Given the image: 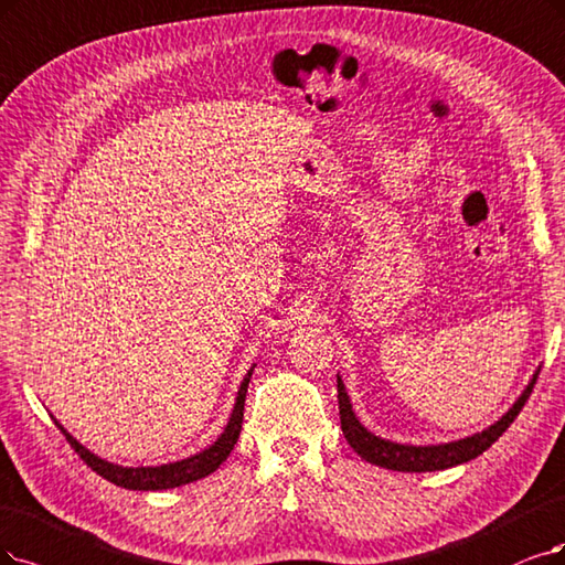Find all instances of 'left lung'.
<instances>
[{"label":"left lung","instance_id":"obj_1","mask_svg":"<svg viewBox=\"0 0 565 565\" xmlns=\"http://www.w3.org/2000/svg\"><path fill=\"white\" fill-rule=\"evenodd\" d=\"M540 374V367L531 377L529 386L521 391L514 405L500 416L495 424L484 428L482 433H475L463 437V440H454V443H443V445H401L393 440H384V437L374 435L367 430L361 422L356 412L351 407V398L347 393V386L342 377L338 374V401H340V422H342V433L347 437L349 447L356 451L363 461L380 466L386 470H398V472H435V470H447L454 466H461L472 461L479 454H484L500 435H503L510 424L516 419L521 407L526 405L529 395L535 386V380Z\"/></svg>","mask_w":565,"mask_h":565}]
</instances>
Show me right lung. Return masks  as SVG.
<instances>
[{
  "mask_svg": "<svg viewBox=\"0 0 565 565\" xmlns=\"http://www.w3.org/2000/svg\"><path fill=\"white\" fill-rule=\"evenodd\" d=\"M254 367L256 365H250V370L244 374V380L237 391V398H235V407H233V412H230V419H227L223 433L216 437V443L193 456L181 458V461L162 463V466H137V468L104 461V458H99L97 454L83 447L76 437H72V433H67V428L62 426L57 419H53V422L62 430V435L67 437V443L74 447V451L83 458V463L93 468L97 475H102L107 482L122 487V489H132V491H162V489L183 487V484L198 482V479H202L206 475H212L237 445L242 419H244L246 388L250 382V374H254Z\"/></svg>",
  "mask_w": 565,
  "mask_h": 565,
  "instance_id": "obj_1",
  "label": "right lung"
}]
</instances>
